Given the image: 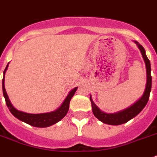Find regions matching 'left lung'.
Instances as JSON below:
<instances>
[{
    "label": "left lung",
    "instance_id": "1",
    "mask_svg": "<svg viewBox=\"0 0 157 157\" xmlns=\"http://www.w3.org/2000/svg\"><path fill=\"white\" fill-rule=\"evenodd\" d=\"M138 48L140 50L141 54L143 56L144 60L146 65V72H147V82H146V87L144 90L143 95L136 103H135L132 106H131L125 110L116 112L113 114L104 113L94 104L93 102L91 96L90 97V100L91 102V107L94 116L104 124H110V125H120V124H125L130 120H132L135 116H136L138 114L144 109L147 104V101L149 99L150 92L151 88V64H150L149 59L146 56L145 50L143 46L138 41H135Z\"/></svg>",
    "mask_w": 157,
    "mask_h": 157
}]
</instances>
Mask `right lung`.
I'll list each match as a JSON object with an SVG mask.
<instances>
[{"label": "right lung", "instance_id": "add662e5", "mask_svg": "<svg viewBox=\"0 0 157 157\" xmlns=\"http://www.w3.org/2000/svg\"><path fill=\"white\" fill-rule=\"evenodd\" d=\"M8 66L9 63L6 66V69L4 71V76L3 80H2V89H3V94L6 99V103L7 105L8 108L10 111L13 115L17 119L20 120L21 121L26 123L29 124L31 126L37 127V128H46V127H50L53 124H56L58 121H60L63 118L65 117L68 112L70 107V101L71 98L75 93L76 90L78 87L74 88L73 90L70 91L69 94L67 95V98L63 101V104L61 105L60 107H58L56 111H52V112H48V113H42V114H29L17 110L15 107L12 105L10 102L8 94L6 93V88H5V75H6V71L8 69Z\"/></svg>", "mask_w": 157, "mask_h": 157}]
</instances>
